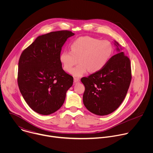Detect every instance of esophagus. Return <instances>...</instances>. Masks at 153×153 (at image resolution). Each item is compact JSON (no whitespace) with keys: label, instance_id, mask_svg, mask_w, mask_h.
<instances>
[{"label":"esophagus","instance_id":"34e87169","mask_svg":"<svg viewBox=\"0 0 153 153\" xmlns=\"http://www.w3.org/2000/svg\"><path fill=\"white\" fill-rule=\"evenodd\" d=\"M80 82V79L79 78H74V83H77Z\"/></svg>","mask_w":153,"mask_h":153}]
</instances>
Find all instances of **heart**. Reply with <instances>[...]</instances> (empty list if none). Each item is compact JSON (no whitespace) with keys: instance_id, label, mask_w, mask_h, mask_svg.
<instances>
[{"instance_id":"obj_1","label":"heart","mask_w":153,"mask_h":153,"mask_svg":"<svg viewBox=\"0 0 153 153\" xmlns=\"http://www.w3.org/2000/svg\"><path fill=\"white\" fill-rule=\"evenodd\" d=\"M70 50L63 51L59 55V60L63 69L67 72L79 62L71 73L79 77L88 71L94 73L101 70L111 59L113 48L110 41L83 36L71 42Z\"/></svg>"}]
</instances>
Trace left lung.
Segmentation results:
<instances>
[{"label": "left lung", "instance_id": "1", "mask_svg": "<svg viewBox=\"0 0 153 153\" xmlns=\"http://www.w3.org/2000/svg\"><path fill=\"white\" fill-rule=\"evenodd\" d=\"M117 53L99 71L83 77V102L87 110L99 116L114 111L124 100L131 80L130 60L114 40Z\"/></svg>", "mask_w": 153, "mask_h": 153}]
</instances>
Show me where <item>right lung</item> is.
Listing matches in <instances>:
<instances>
[{
    "label": "right lung",
    "mask_w": 153,
    "mask_h": 153,
    "mask_svg": "<svg viewBox=\"0 0 153 153\" xmlns=\"http://www.w3.org/2000/svg\"><path fill=\"white\" fill-rule=\"evenodd\" d=\"M74 35L69 31L38 36L22 53L18 65V85L28 106L42 115L54 113L62 106L73 77L62 69V47Z\"/></svg>",
    "instance_id": "right-lung-1"
}]
</instances>
